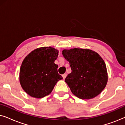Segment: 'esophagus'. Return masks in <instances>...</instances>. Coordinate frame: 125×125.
<instances>
[{
  "mask_svg": "<svg viewBox=\"0 0 125 125\" xmlns=\"http://www.w3.org/2000/svg\"><path fill=\"white\" fill-rule=\"evenodd\" d=\"M66 76H67V74H66V73H65V74H62V77H63V78H64V79H65V78H66Z\"/></svg>",
  "mask_w": 125,
  "mask_h": 125,
  "instance_id": "34e87169",
  "label": "esophagus"
}]
</instances>
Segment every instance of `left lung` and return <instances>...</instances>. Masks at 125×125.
I'll return each instance as SVG.
<instances>
[{"label": "left lung", "mask_w": 125, "mask_h": 125, "mask_svg": "<svg viewBox=\"0 0 125 125\" xmlns=\"http://www.w3.org/2000/svg\"><path fill=\"white\" fill-rule=\"evenodd\" d=\"M62 54L72 69L65 80L72 93L83 100L93 98L100 94L108 78L102 57L88 49H64Z\"/></svg>", "instance_id": "8db88e82"}]
</instances>
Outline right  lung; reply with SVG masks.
<instances>
[{
    "label": "right lung",
    "instance_id": "right-lung-1",
    "mask_svg": "<svg viewBox=\"0 0 125 125\" xmlns=\"http://www.w3.org/2000/svg\"><path fill=\"white\" fill-rule=\"evenodd\" d=\"M59 51L51 47L32 51L22 62L19 80L23 90L32 97L41 98L49 95L58 81L63 79L54 64Z\"/></svg>",
    "mask_w": 125,
    "mask_h": 125
}]
</instances>
